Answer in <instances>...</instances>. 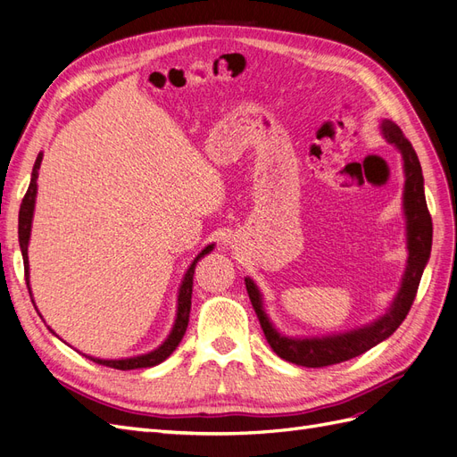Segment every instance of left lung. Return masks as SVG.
I'll list each match as a JSON object with an SVG mask.
<instances>
[{"label":"left lung","instance_id":"8db88e82","mask_svg":"<svg viewBox=\"0 0 457 457\" xmlns=\"http://www.w3.org/2000/svg\"><path fill=\"white\" fill-rule=\"evenodd\" d=\"M379 129L385 141L393 145L403 154V168L406 177L403 210L406 217L408 259L403 282H400L398 292L386 312L362 328H354L343 331V334H331L322 337H289L274 328L269 314L262 309V295L257 284L250 276H245L247 295H250V301L255 309L261 328L265 331L270 349L280 358H284L286 362L305 368H324L361 356L362 353L376 347V345L395 334L396 328L404 322L411 303L416 299L421 274L428 257H431L433 245V220L431 215H428L425 202L423 173L416 150H413L411 143L404 137L403 129L391 120H383Z\"/></svg>","mask_w":457,"mask_h":457}]
</instances>
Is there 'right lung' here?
<instances>
[{
	"label": "right lung",
	"mask_w": 457,
	"mask_h": 457,
	"mask_svg": "<svg viewBox=\"0 0 457 457\" xmlns=\"http://www.w3.org/2000/svg\"><path fill=\"white\" fill-rule=\"evenodd\" d=\"M41 160H44V152H39L36 163H34V170H32V179H30V187L26 190V195L22 198L21 204V212H19V244H21V252H22V259H24V276H26V286H29V292L32 297V287H30V265H29V242H30V232H32V219H34V207H36V195H37V171H39V165ZM213 245L210 244L205 245L204 250L196 255V259L190 262V267L187 269L185 276H183V282L179 286V295H177V314H175V322L173 328L170 331V336L165 337V341L160 345L158 349L150 351L146 354H139V356H129V358H114V361H106V358H95V356H87L89 361L96 362V364H103L108 368H116V370H139V368H152V366H158L162 364L165 358H168L175 349L177 345L181 343L187 326H188V316H190V299H192V276H195V269H196V262L207 255L210 252H213ZM34 303V299H32ZM36 307V303H34ZM39 314V312H37ZM41 316V314H39ZM49 328V326H47ZM49 331L53 336H57L54 331L49 328Z\"/></svg>",
	"instance_id": "1"
}]
</instances>
